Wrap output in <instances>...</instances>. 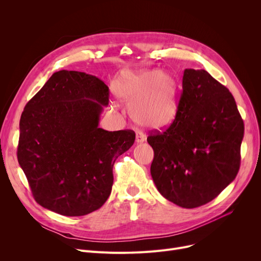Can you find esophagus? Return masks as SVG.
I'll return each instance as SVG.
<instances>
[{"label":"esophagus","mask_w":261,"mask_h":261,"mask_svg":"<svg viewBox=\"0 0 261 261\" xmlns=\"http://www.w3.org/2000/svg\"><path fill=\"white\" fill-rule=\"evenodd\" d=\"M145 141H146V138H145V135H144L143 133L139 132L138 134H136V138H135V142H136V143L141 144V143H144Z\"/></svg>","instance_id":"1"}]
</instances>
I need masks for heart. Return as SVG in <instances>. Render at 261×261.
I'll return each instance as SVG.
<instances>
[{"instance_id":"obj_1","label":"heart","mask_w":261,"mask_h":261,"mask_svg":"<svg viewBox=\"0 0 261 261\" xmlns=\"http://www.w3.org/2000/svg\"><path fill=\"white\" fill-rule=\"evenodd\" d=\"M117 98L130 105L131 117L139 125L161 129L170 125L176 113V82L159 70L125 71L114 84Z\"/></svg>"}]
</instances>
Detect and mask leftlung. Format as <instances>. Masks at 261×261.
<instances>
[{
  "instance_id": "1",
  "label": "left lung",
  "mask_w": 261,
  "mask_h": 261,
  "mask_svg": "<svg viewBox=\"0 0 261 261\" xmlns=\"http://www.w3.org/2000/svg\"><path fill=\"white\" fill-rule=\"evenodd\" d=\"M173 122L151 132V176L160 194L184 208L214 200L239 171L244 125L231 93L205 70L186 68Z\"/></svg>"
}]
</instances>
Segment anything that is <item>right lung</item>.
I'll list each match as a JSON object with an SVG mask.
<instances>
[{
	"mask_svg": "<svg viewBox=\"0 0 261 261\" xmlns=\"http://www.w3.org/2000/svg\"><path fill=\"white\" fill-rule=\"evenodd\" d=\"M109 88L96 76L54 73L26 103L18 162L37 203L62 216L100 208L111 194L113 165L133 145L132 130L98 127Z\"/></svg>",
	"mask_w": 261,
	"mask_h": 261,
	"instance_id": "add662e5",
	"label": "right lung"
}]
</instances>
